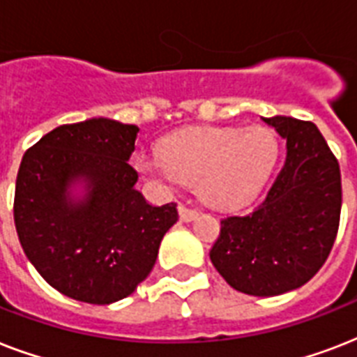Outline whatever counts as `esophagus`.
<instances>
[{
    "mask_svg": "<svg viewBox=\"0 0 357 357\" xmlns=\"http://www.w3.org/2000/svg\"><path fill=\"white\" fill-rule=\"evenodd\" d=\"M196 217H198V211H196V209H192V207H187L185 204H181V206H179V218H181L183 222H192Z\"/></svg>",
    "mask_w": 357,
    "mask_h": 357,
    "instance_id": "obj_1",
    "label": "esophagus"
}]
</instances>
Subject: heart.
Returning <instances> with one entry per match:
<instances>
[{"mask_svg":"<svg viewBox=\"0 0 357 357\" xmlns=\"http://www.w3.org/2000/svg\"><path fill=\"white\" fill-rule=\"evenodd\" d=\"M276 157V137L263 126L196 128L168 137L159 157H140L137 165L155 181H198L207 204L234 209L257 196Z\"/></svg>","mask_w":357,"mask_h":357,"instance_id":"heart-1","label":"heart"}]
</instances>
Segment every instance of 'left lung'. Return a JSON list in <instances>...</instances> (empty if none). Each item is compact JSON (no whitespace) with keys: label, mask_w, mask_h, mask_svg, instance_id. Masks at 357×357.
<instances>
[{"label":"left lung","mask_w":357,"mask_h":357,"mask_svg":"<svg viewBox=\"0 0 357 357\" xmlns=\"http://www.w3.org/2000/svg\"><path fill=\"white\" fill-rule=\"evenodd\" d=\"M287 148L265 200L248 215L220 220L209 257L244 294L276 296L307 283L332 252L341 218V170L313 122L263 119Z\"/></svg>","instance_id":"8db88e82"}]
</instances>
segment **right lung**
I'll list each match as a JSON object with an SVG mask.
<instances>
[{
	"mask_svg": "<svg viewBox=\"0 0 357 357\" xmlns=\"http://www.w3.org/2000/svg\"><path fill=\"white\" fill-rule=\"evenodd\" d=\"M139 128L107 119L64 123L24 153L14 190V226L27 259L53 289L86 304L133 293L155 265L178 209L150 206L135 189L129 157ZM85 177L91 190L72 204L66 189Z\"/></svg>",
	"mask_w": 357,
	"mask_h": 357,
	"instance_id": "1",
	"label": "right lung"
}]
</instances>
